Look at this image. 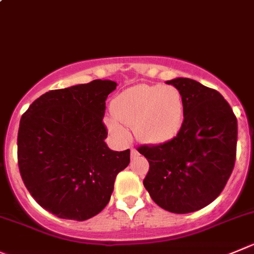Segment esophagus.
<instances>
[{
  "mask_svg": "<svg viewBox=\"0 0 254 254\" xmlns=\"http://www.w3.org/2000/svg\"><path fill=\"white\" fill-rule=\"evenodd\" d=\"M138 156H139L138 151H137V149H134V148H132L131 149V158L134 159V158H137Z\"/></svg>",
  "mask_w": 254,
  "mask_h": 254,
  "instance_id": "34e87169",
  "label": "esophagus"
}]
</instances>
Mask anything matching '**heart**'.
<instances>
[{
  "mask_svg": "<svg viewBox=\"0 0 254 254\" xmlns=\"http://www.w3.org/2000/svg\"><path fill=\"white\" fill-rule=\"evenodd\" d=\"M113 117L106 118L111 133L121 142L128 139L123 126L147 144H161L181 131L185 115L182 93L172 84H137L125 89L111 103Z\"/></svg>",
  "mask_w": 254,
  "mask_h": 254,
  "instance_id": "obj_1",
  "label": "heart"
}]
</instances>
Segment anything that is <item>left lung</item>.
Listing matches in <instances>:
<instances>
[{
    "label": "left lung",
    "mask_w": 254,
    "mask_h": 254,
    "mask_svg": "<svg viewBox=\"0 0 254 254\" xmlns=\"http://www.w3.org/2000/svg\"><path fill=\"white\" fill-rule=\"evenodd\" d=\"M166 83L182 93L183 123L171 141L138 148L149 163L143 185L161 208L190 213L213 202L233 171L237 118L216 89L183 77Z\"/></svg>",
    "instance_id": "1"
}]
</instances>
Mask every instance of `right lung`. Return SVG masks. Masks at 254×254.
<instances>
[{"instance_id": "1", "label": "right lung", "mask_w": 254, "mask_h": 254, "mask_svg": "<svg viewBox=\"0 0 254 254\" xmlns=\"http://www.w3.org/2000/svg\"><path fill=\"white\" fill-rule=\"evenodd\" d=\"M117 83L95 79L50 91L20 121L17 157L35 201L59 218L86 221L110 202L116 176L129 163V149L108 148L102 120Z\"/></svg>"}]
</instances>
